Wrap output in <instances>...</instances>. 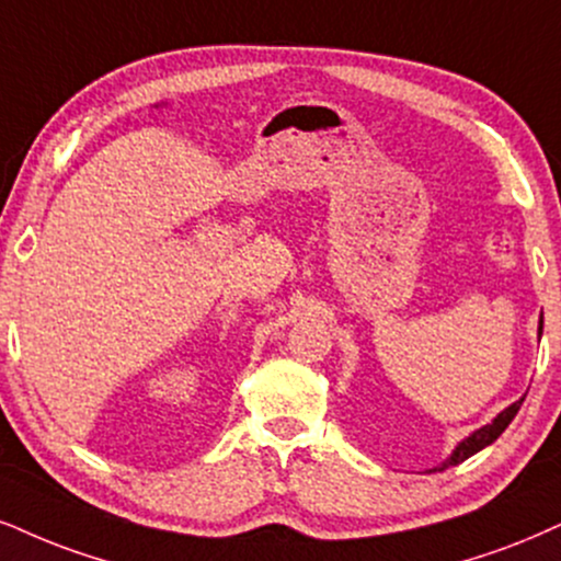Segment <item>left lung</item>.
I'll return each instance as SVG.
<instances>
[{
    "label": "left lung",
    "mask_w": 561,
    "mask_h": 561,
    "mask_svg": "<svg viewBox=\"0 0 561 561\" xmlns=\"http://www.w3.org/2000/svg\"><path fill=\"white\" fill-rule=\"evenodd\" d=\"M541 333H543V314H541V320H538V335H541ZM523 400H525V398L515 400V403L510 405V408H504V411L500 413V416H496V419L492 421V424H486V426L476 428V432L471 434V437L462 439L460 445L453 449V455H449V458H447L445 462H442V466L434 468V471H445V468H449V466H458V462L468 460V458H471V455L479 453V449H483V447L492 445V442H494L496 437H500V434L504 432V428L510 426V421H513V419L517 416V411H520Z\"/></svg>",
    "instance_id": "left-lung-1"
}]
</instances>
